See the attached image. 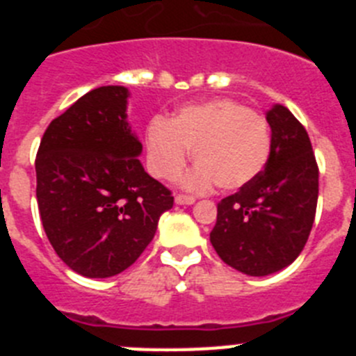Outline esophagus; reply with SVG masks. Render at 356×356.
<instances>
[{"label":"esophagus","instance_id":"obj_1","mask_svg":"<svg viewBox=\"0 0 356 356\" xmlns=\"http://www.w3.org/2000/svg\"><path fill=\"white\" fill-rule=\"evenodd\" d=\"M176 205H194L196 197L194 196H185V194H176L175 196Z\"/></svg>","mask_w":356,"mask_h":356}]
</instances>
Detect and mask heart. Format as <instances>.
<instances>
[{
	"mask_svg": "<svg viewBox=\"0 0 356 356\" xmlns=\"http://www.w3.org/2000/svg\"><path fill=\"white\" fill-rule=\"evenodd\" d=\"M147 168L156 178L172 180L191 159L197 168L185 185L207 188L217 181L235 191L254 180L271 151L266 119L234 99H210L181 106L172 119H151L144 131Z\"/></svg>",
	"mask_w": 356,
	"mask_h": 356,
	"instance_id": "obj_1",
	"label": "heart"
}]
</instances>
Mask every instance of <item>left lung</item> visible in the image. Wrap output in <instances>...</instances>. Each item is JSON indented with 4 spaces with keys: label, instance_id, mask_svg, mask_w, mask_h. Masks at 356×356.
<instances>
[{
    "label": "left lung",
    "instance_id": "8db88e82",
    "mask_svg": "<svg viewBox=\"0 0 356 356\" xmlns=\"http://www.w3.org/2000/svg\"><path fill=\"white\" fill-rule=\"evenodd\" d=\"M266 119L271 127L266 168L221 200L210 232L222 262L248 276L273 275L300 257L319 194V169L303 124L284 105L273 106Z\"/></svg>",
    "mask_w": 356,
    "mask_h": 356
}]
</instances>
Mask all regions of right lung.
<instances>
[{
  "mask_svg": "<svg viewBox=\"0 0 356 356\" xmlns=\"http://www.w3.org/2000/svg\"><path fill=\"white\" fill-rule=\"evenodd\" d=\"M128 97L122 85L92 89L49 122L37 151L44 232L62 262L87 278L128 269L175 201L140 163Z\"/></svg>",
  "mask_w": 356,
  "mask_h": 356,
  "instance_id": "add662e5",
  "label": "right lung"
}]
</instances>
